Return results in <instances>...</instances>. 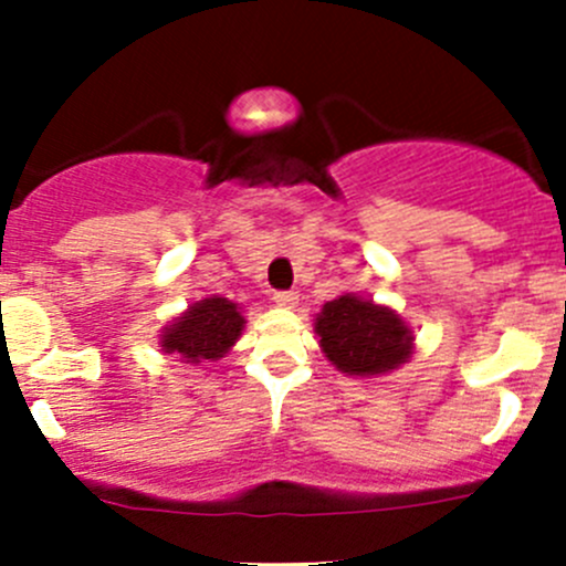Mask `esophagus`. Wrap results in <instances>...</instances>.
Returning a JSON list of instances; mask_svg holds the SVG:
<instances>
[{"mask_svg":"<svg viewBox=\"0 0 566 566\" xmlns=\"http://www.w3.org/2000/svg\"><path fill=\"white\" fill-rule=\"evenodd\" d=\"M273 304L279 306H295L298 304V293H293V290H273Z\"/></svg>","mask_w":566,"mask_h":566,"instance_id":"obj_1","label":"esophagus"}]
</instances>
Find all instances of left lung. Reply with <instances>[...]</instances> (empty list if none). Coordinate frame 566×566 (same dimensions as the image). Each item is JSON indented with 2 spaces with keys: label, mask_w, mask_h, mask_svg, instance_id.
<instances>
[{
  "label": "left lung",
  "mask_w": 566,
  "mask_h": 566,
  "mask_svg": "<svg viewBox=\"0 0 566 566\" xmlns=\"http://www.w3.org/2000/svg\"><path fill=\"white\" fill-rule=\"evenodd\" d=\"M317 334L328 361L347 375H380L410 358L413 334L386 306L342 295L317 315Z\"/></svg>",
  "instance_id": "1"
}]
</instances>
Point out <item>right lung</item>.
<instances>
[{
    "instance_id": "1",
    "label": "right lung",
    "mask_w": 566,
    "mask_h": 566,
    "mask_svg": "<svg viewBox=\"0 0 566 566\" xmlns=\"http://www.w3.org/2000/svg\"><path fill=\"white\" fill-rule=\"evenodd\" d=\"M241 331L243 315L232 301L205 298L164 331L161 347L167 353H177L186 361L197 364L202 358L224 356L235 345Z\"/></svg>"
}]
</instances>
